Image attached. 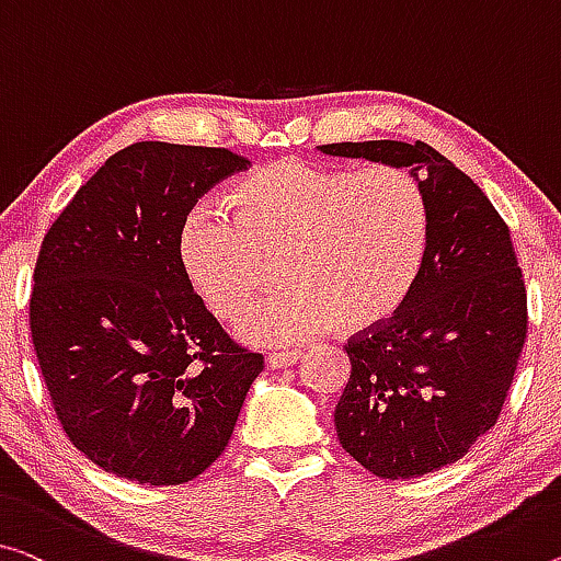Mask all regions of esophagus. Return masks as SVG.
<instances>
[{"label": "esophagus", "instance_id": "34e87169", "mask_svg": "<svg viewBox=\"0 0 561 561\" xmlns=\"http://www.w3.org/2000/svg\"><path fill=\"white\" fill-rule=\"evenodd\" d=\"M300 358H304V353L300 351H278V353H268L265 364L271 368H288L293 364H298Z\"/></svg>", "mask_w": 561, "mask_h": 561}]
</instances>
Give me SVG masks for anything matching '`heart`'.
<instances>
[{
	"instance_id": "1",
	"label": "heart",
	"mask_w": 561,
	"mask_h": 561,
	"mask_svg": "<svg viewBox=\"0 0 561 561\" xmlns=\"http://www.w3.org/2000/svg\"><path fill=\"white\" fill-rule=\"evenodd\" d=\"M230 218L193 208L178 230L187 286L228 321L280 261L286 290L245 310L238 335L288 346L389 323L416 286L428 248L424 187L401 168L346 170L283 158L240 178Z\"/></svg>"
}]
</instances>
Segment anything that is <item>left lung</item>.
Segmentation results:
<instances>
[{"label":"left lung","mask_w":561,"mask_h":561,"mask_svg":"<svg viewBox=\"0 0 561 561\" xmlns=\"http://www.w3.org/2000/svg\"><path fill=\"white\" fill-rule=\"evenodd\" d=\"M333 158L409 168L428 201L421 275L389 323L348 341L339 442L381 479L459 461L502 413L527 339V288L510 228L473 180L431 145H321Z\"/></svg>","instance_id":"1"}]
</instances>
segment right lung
Listing matches in <instances>:
<instances>
[{
    "label": "right lung",
    "instance_id": "obj_1",
    "mask_svg": "<svg viewBox=\"0 0 561 561\" xmlns=\"http://www.w3.org/2000/svg\"><path fill=\"white\" fill-rule=\"evenodd\" d=\"M251 165L226 148L135 142L107 158L42 240L32 343L65 434L92 463L185 484L226 451L263 370L187 286L178 230Z\"/></svg>",
    "mask_w": 561,
    "mask_h": 561
}]
</instances>
